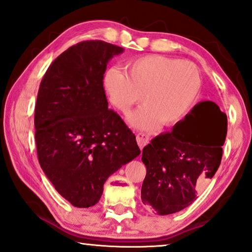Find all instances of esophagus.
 Segmentation results:
<instances>
[{
	"label": "esophagus",
	"instance_id": "esophagus-1",
	"mask_svg": "<svg viewBox=\"0 0 252 252\" xmlns=\"http://www.w3.org/2000/svg\"><path fill=\"white\" fill-rule=\"evenodd\" d=\"M137 142H138V146L140 147V149H142L149 142V137L145 133H138L137 134Z\"/></svg>",
	"mask_w": 252,
	"mask_h": 252
}]
</instances>
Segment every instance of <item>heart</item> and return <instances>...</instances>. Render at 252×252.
Here are the masks:
<instances>
[{"label":"heart","mask_w":252,"mask_h":252,"mask_svg":"<svg viewBox=\"0 0 252 252\" xmlns=\"http://www.w3.org/2000/svg\"><path fill=\"white\" fill-rule=\"evenodd\" d=\"M104 88L122 114L141 99L144 105L129 115V122L137 129L152 130L158 123L172 126L185 118L198 98L201 79L192 62L150 54L127 62L126 73L108 69Z\"/></svg>","instance_id":"obj_1"}]
</instances>
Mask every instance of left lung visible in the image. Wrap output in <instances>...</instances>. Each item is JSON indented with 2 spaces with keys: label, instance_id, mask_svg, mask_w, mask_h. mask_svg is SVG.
Returning <instances> with one entry per match:
<instances>
[{
  "label": "left lung",
  "instance_id": "left-lung-1",
  "mask_svg": "<svg viewBox=\"0 0 252 252\" xmlns=\"http://www.w3.org/2000/svg\"><path fill=\"white\" fill-rule=\"evenodd\" d=\"M226 114L215 103L200 102L171 132L160 133L142 150L147 173L141 199L158 214L185 209L197 199L222 159Z\"/></svg>",
  "mask_w": 252,
  "mask_h": 252
}]
</instances>
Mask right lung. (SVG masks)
<instances>
[{
  "label": "right lung",
  "mask_w": 252,
  "mask_h": 252,
  "mask_svg": "<svg viewBox=\"0 0 252 252\" xmlns=\"http://www.w3.org/2000/svg\"><path fill=\"white\" fill-rule=\"evenodd\" d=\"M123 48L86 40L67 48L48 67L35 106L40 167L71 205L98 202L108 176L140 154L136 136L108 108L103 87L107 63Z\"/></svg>",
  "instance_id": "obj_1"
}]
</instances>
